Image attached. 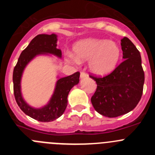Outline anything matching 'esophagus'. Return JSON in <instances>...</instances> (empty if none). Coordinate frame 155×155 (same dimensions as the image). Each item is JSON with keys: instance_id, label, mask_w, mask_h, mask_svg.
<instances>
[{"instance_id": "esophagus-1", "label": "esophagus", "mask_w": 155, "mask_h": 155, "mask_svg": "<svg viewBox=\"0 0 155 155\" xmlns=\"http://www.w3.org/2000/svg\"><path fill=\"white\" fill-rule=\"evenodd\" d=\"M80 77H81V78H86V77H87V74L84 72V71H81L80 74Z\"/></svg>"}]
</instances>
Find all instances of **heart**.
Segmentation results:
<instances>
[{"mask_svg": "<svg viewBox=\"0 0 155 155\" xmlns=\"http://www.w3.org/2000/svg\"><path fill=\"white\" fill-rule=\"evenodd\" d=\"M74 51L78 61H89L90 71L97 75H105L112 72L118 64L121 53L116 42L97 39L78 42L74 46ZM68 61L77 62L72 56H68Z\"/></svg>", "mask_w": 155, "mask_h": 155, "instance_id": "heart-1", "label": "heart"}]
</instances>
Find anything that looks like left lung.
<instances>
[{
    "mask_svg": "<svg viewBox=\"0 0 155 155\" xmlns=\"http://www.w3.org/2000/svg\"><path fill=\"white\" fill-rule=\"evenodd\" d=\"M124 61L104 77L90 74L97 88L91 98L93 107L106 117H117L130 112L141 98L144 72L139 50L128 38L121 39Z\"/></svg>",
    "mask_w": 155,
    "mask_h": 155,
    "instance_id": "obj_1",
    "label": "left lung"
}]
</instances>
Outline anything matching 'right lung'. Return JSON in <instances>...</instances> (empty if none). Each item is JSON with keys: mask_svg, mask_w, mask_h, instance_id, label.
Wrapping results in <instances>:
<instances>
[{"mask_svg": "<svg viewBox=\"0 0 155 155\" xmlns=\"http://www.w3.org/2000/svg\"><path fill=\"white\" fill-rule=\"evenodd\" d=\"M57 35H38L30 42L19 57L13 71L14 94L20 109L28 116L40 122H50L63 115L68 105L70 90L78 84L80 72L60 78L57 82L55 91L50 102L41 109H34L25 102L21 97L20 81L24 68L31 60L38 54L51 53L61 57V50L57 48Z\"/></svg>", "mask_w": 155, "mask_h": 155, "instance_id": "right-lung-1", "label": "right lung"}]
</instances>
